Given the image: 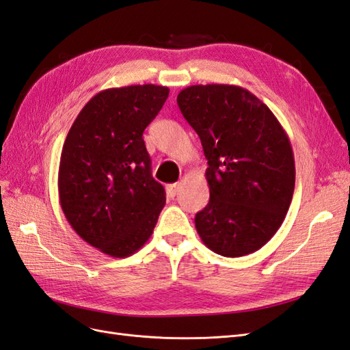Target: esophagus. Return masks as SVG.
<instances>
[{
  "instance_id": "34e87169",
  "label": "esophagus",
  "mask_w": 350,
  "mask_h": 350,
  "mask_svg": "<svg viewBox=\"0 0 350 350\" xmlns=\"http://www.w3.org/2000/svg\"><path fill=\"white\" fill-rule=\"evenodd\" d=\"M178 189H180V183H173V185H168L167 186V193L168 196H176V193L178 192Z\"/></svg>"
}]
</instances>
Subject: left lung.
<instances>
[{"label": "left lung", "mask_w": 350, "mask_h": 350, "mask_svg": "<svg viewBox=\"0 0 350 350\" xmlns=\"http://www.w3.org/2000/svg\"><path fill=\"white\" fill-rule=\"evenodd\" d=\"M177 105L208 161L210 201L196 213V232L220 256L257 252L280 229L293 200L288 136L260 98L238 85L186 87Z\"/></svg>", "instance_id": "8db88e82"}]
</instances>
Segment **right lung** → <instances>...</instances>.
<instances>
[{
  "mask_svg": "<svg viewBox=\"0 0 350 350\" xmlns=\"http://www.w3.org/2000/svg\"><path fill=\"white\" fill-rule=\"evenodd\" d=\"M168 87L107 88L90 98L64 143L59 200L69 225L111 257L145 245L165 204L150 173L143 131L165 103Z\"/></svg>",
  "mask_w": 350,
  "mask_h": 350,
  "instance_id": "obj_1",
  "label": "right lung"
}]
</instances>
